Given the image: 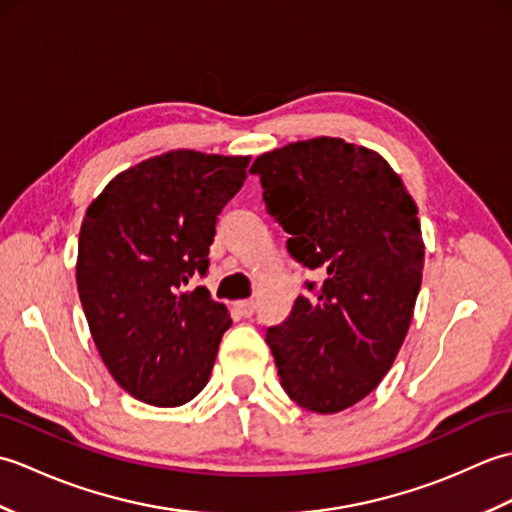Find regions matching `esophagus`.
I'll return each instance as SVG.
<instances>
[{"instance_id":"1","label":"esophagus","mask_w":512,"mask_h":512,"mask_svg":"<svg viewBox=\"0 0 512 512\" xmlns=\"http://www.w3.org/2000/svg\"><path fill=\"white\" fill-rule=\"evenodd\" d=\"M235 310L242 314L244 319H248V317H253V312H255V301L253 299H244V301H237L235 303Z\"/></svg>"}]
</instances>
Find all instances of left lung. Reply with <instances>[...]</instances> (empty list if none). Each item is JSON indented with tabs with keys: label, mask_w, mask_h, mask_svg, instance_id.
<instances>
[{
	"label": "left lung",
	"mask_w": 512,
	"mask_h": 512,
	"mask_svg": "<svg viewBox=\"0 0 512 512\" xmlns=\"http://www.w3.org/2000/svg\"><path fill=\"white\" fill-rule=\"evenodd\" d=\"M295 262L321 286L266 330L281 387L299 407L336 413L378 387L413 317L424 266L418 209L376 151L312 138L250 167Z\"/></svg>",
	"instance_id": "8db88e82"
}]
</instances>
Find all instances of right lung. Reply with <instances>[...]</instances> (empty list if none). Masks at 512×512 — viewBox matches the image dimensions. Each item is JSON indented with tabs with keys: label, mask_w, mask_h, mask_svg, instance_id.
<instances>
[{
	"label": "right lung",
	"mask_w": 512,
	"mask_h": 512,
	"mask_svg": "<svg viewBox=\"0 0 512 512\" xmlns=\"http://www.w3.org/2000/svg\"><path fill=\"white\" fill-rule=\"evenodd\" d=\"M248 156L178 149L107 184L85 211L76 288L96 350L127 394L180 407L209 383L228 310L193 277L209 270L217 215Z\"/></svg>",
	"instance_id": "right-lung-1"
}]
</instances>
